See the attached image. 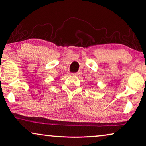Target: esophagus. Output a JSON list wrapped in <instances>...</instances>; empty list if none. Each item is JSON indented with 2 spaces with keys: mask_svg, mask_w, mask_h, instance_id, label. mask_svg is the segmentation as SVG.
<instances>
[{
  "mask_svg": "<svg viewBox=\"0 0 146 146\" xmlns=\"http://www.w3.org/2000/svg\"><path fill=\"white\" fill-rule=\"evenodd\" d=\"M74 76H80L81 75V72H77L75 74H73Z\"/></svg>",
  "mask_w": 146,
  "mask_h": 146,
  "instance_id": "obj_1",
  "label": "esophagus"
}]
</instances>
